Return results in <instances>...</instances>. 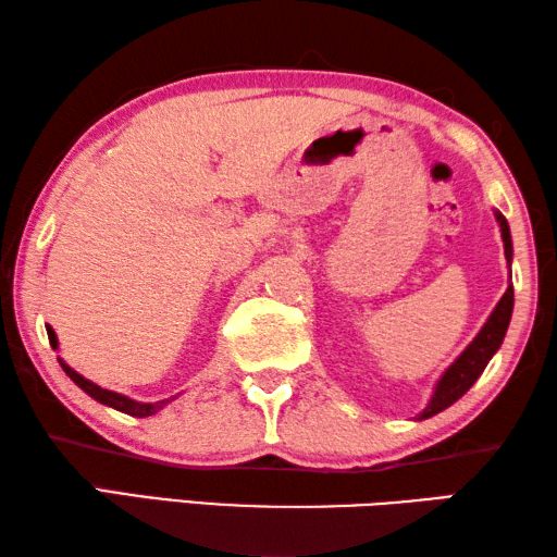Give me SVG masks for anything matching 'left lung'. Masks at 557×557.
Instances as JSON below:
<instances>
[{
	"mask_svg": "<svg viewBox=\"0 0 557 557\" xmlns=\"http://www.w3.org/2000/svg\"><path fill=\"white\" fill-rule=\"evenodd\" d=\"M496 221H498V225H502L506 260L511 262V256H513L511 231H508V223L498 211H496ZM511 312H513V285H508L504 297L498 299V305L492 312V317H488L486 324L482 326V332L476 334L474 342H471L465 351H461V356L449 366L445 375L440 379L437 388H435V393H432V398L428 403V408L420 414V420L432 418V414H437L445 408H449L451 403H457L461 395H465L471 385H474L479 375L484 373L486 363L492 361V356L498 351V346H502L508 322H511Z\"/></svg>",
	"mask_w": 557,
	"mask_h": 557,
	"instance_id": "8db88e82",
	"label": "left lung"
}]
</instances>
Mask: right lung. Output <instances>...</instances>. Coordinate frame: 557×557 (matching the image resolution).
I'll return each mask as SVG.
<instances>
[{"label": "right lung", "instance_id": "obj_1", "mask_svg": "<svg viewBox=\"0 0 557 557\" xmlns=\"http://www.w3.org/2000/svg\"><path fill=\"white\" fill-rule=\"evenodd\" d=\"M46 332H49V342H51V346L53 348H59V338H55V332L51 326H46ZM59 363H61V369L65 371V375H69V379L78 385L81 391H86L90 398H96L98 403H102V405H110V408H115V410H120V412H127V414H135V418H149V414H154L157 410H162L164 405L169 403V400H157V403H137V400H132V398H127V395H120V393H112V391H106V388H100V385H96V383H90L88 379H83L81 373H75L71 366H65L61 358H59Z\"/></svg>", "mask_w": 557, "mask_h": 557}]
</instances>
